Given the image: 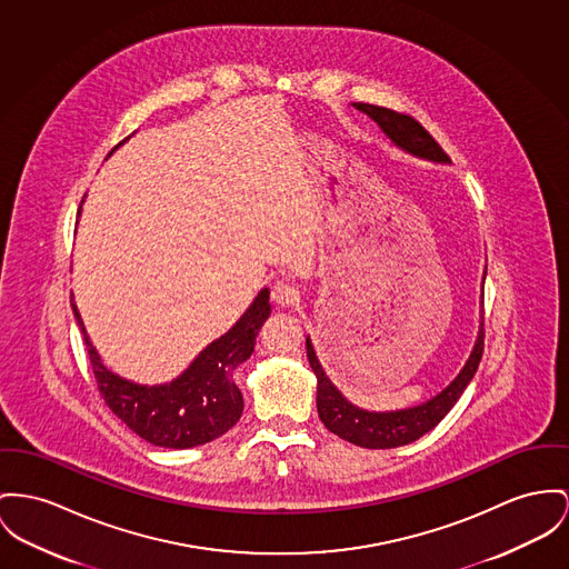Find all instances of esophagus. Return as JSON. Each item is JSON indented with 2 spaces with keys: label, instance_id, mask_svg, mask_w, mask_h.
<instances>
[{
  "label": "esophagus",
  "instance_id": "34e87169",
  "mask_svg": "<svg viewBox=\"0 0 569 569\" xmlns=\"http://www.w3.org/2000/svg\"><path fill=\"white\" fill-rule=\"evenodd\" d=\"M271 300L282 308L300 302V291L289 280H276L271 287Z\"/></svg>",
  "mask_w": 569,
  "mask_h": 569
}]
</instances>
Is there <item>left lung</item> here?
<instances>
[{
  "label": "left lung",
  "instance_id": "1",
  "mask_svg": "<svg viewBox=\"0 0 569 569\" xmlns=\"http://www.w3.org/2000/svg\"><path fill=\"white\" fill-rule=\"evenodd\" d=\"M356 110L365 112L369 118H373L379 124V129L392 140L395 147L403 149L406 152H412L422 159L431 161H449V154L442 151V147L429 136V131L415 120L410 114H401L388 108L379 106H369V103H353ZM483 339L486 332L483 328L479 330L477 345L461 369V373L433 399L427 403L408 408V410H397V412H367L356 406H351L337 386L326 376L321 362L317 360L315 347L310 339H306V356L308 362L317 376V412L321 422L337 433L342 440L362 447V449H395L403 447L431 431L442 418L451 412L457 399L475 378L481 356H483Z\"/></svg>",
  "mask_w": 569,
  "mask_h": 569
}]
</instances>
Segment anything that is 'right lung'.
Segmentation results:
<instances>
[{"mask_svg":"<svg viewBox=\"0 0 569 569\" xmlns=\"http://www.w3.org/2000/svg\"><path fill=\"white\" fill-rule=\"evenodd\" d=\"M71 306L103 401L142 440L163 449H191L220 438L239 420L243 397L232 381V371L250 358L269 317L267 289L224 337L200 351L181 378L163 386H140L108 371L86 335L76 302Z\"/></svg>","mask_w":569,"mask_h":569,"instance_id":"1","label":"right lung"}]
</instances>
